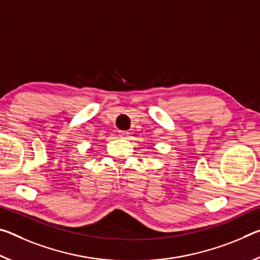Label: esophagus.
I'll list each match as a JSON object with an SVG mask.
<instances>
[{
	"instance_id": "1",
	"label": "esophagus",
	"mask_w": 260,
	"mask_h": 260,
	"mask_svg": "<svg viewBox=\"0 0 260 260\" xmlns=\"http://www.w3.org/2000/svg\"><path fill=\"white\" fill-rule=\"evenodd\" d=\"M128 134H129L128 132H126V131H120V132H119V137H120L121 139H128V137H129Z\"/></svg>"
}]
</instances>
